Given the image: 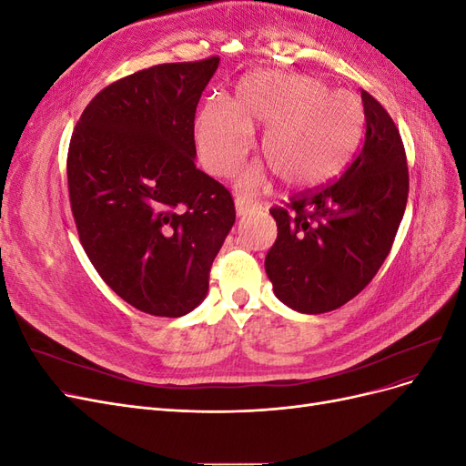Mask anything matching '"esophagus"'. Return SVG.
Segmentation results:
<instances>
[{"instance_id":"34e87169","label":"esophagus","mask_w":466,"mask_h":466,"mask_svg":"<svg viewBox=\"0 0 466 466\" xmlns=\"http://www.w3.org/2000/svg\"><path fill=\"white\" fill-rule=\"evenodd\" d=\"M257 208H258L257 200H252L250 196H237V198H235V209H237V216L238 218L248 216L250 211L257 209Z\"/></svg>"}]
</instances>
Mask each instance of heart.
Masks as SVG:
<instances>
[{
    "label": "heart",
    "mask_w": 466,
    "mask_h": 466,
    "mask_svg": "<svg viewBox=\"0 0 466 466\" xmlns=\"http://www.w3.org/2000/svg\"><path fill=\"white\" fill-rule=\"evenodd\" d=\"M258 151L281 185L315 187L334 177L354 155L363 108L354 95L330 91L309 76L252 74L238 83L231 106L206 101L196 120V144L211 175H229L262 128ZM262 167H250L238 185L255 188Z\"/></svg>",
    "instance_id": "obj_1"
}]
</instances>
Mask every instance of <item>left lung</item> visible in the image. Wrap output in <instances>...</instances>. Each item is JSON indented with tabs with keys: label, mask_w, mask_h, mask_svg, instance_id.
Masks as SVG:
<instances>
[{
	"label": "left lung",
	"mask_w": 466,
	"mask_h": 466,
	"mask_svg": "<svg viewBox=\"0 0 466 466\" xmlns=\"http://www.w3.org/2000/svg\"><path fill=\"white\" fill-rule=\"evenodd\" d=\"M365 139L330 185L272 208L278 238L264 268L276 298L305 315L342 307L389 257L408 200V167L389 112L361 91Z\"/></svg>",
	"instance_id": "1"
}]
</instances>
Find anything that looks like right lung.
<instances>
[{"mask_svg": "<svg viewBox=\"0 0 466 466\" xmlns=\"http://www.w3.org/2000/svg\"><path fill=\"white\" fill-rule=\"evenodd\" d=\"M218 66V56L161 64L110 83L69 142L79 241L105 284L155 317H182L206 299L235 223L229 190L194 163L196 106Z\"/></svg>", "mask_w": 466, "mask_h": 466, "instance_id": "obj_1", "label": "right lung"}]
</instances>
